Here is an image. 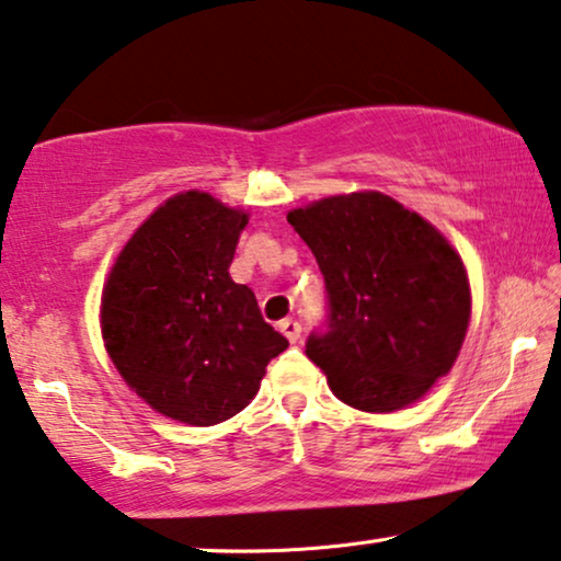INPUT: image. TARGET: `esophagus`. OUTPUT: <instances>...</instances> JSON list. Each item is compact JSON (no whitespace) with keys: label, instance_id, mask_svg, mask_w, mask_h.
<instances>
[{"label":"esophagus","instance_id":"1","mask_svg":"<svg viewBox=\"0 0 561 561\" xmlns=\"http://www.w3.org/2000/svg\"><path fill=\"white\" fill-rule=\"evenodd\" d=\"M279 331H282V333H285V339H287L289 343H297V341H300L302 325H300V323H297V320H295V318H285V320H282V323H279Z\"/></svg>","mask_w":561,"mask_h":561}]
</instances>
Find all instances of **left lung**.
I'll return each instance as SVG.
<instances>
[{
  "label": "left lung",
  "mask_w": 561,
  "mask_h": 561,
  "mask_svg": "<svg viewBox=\"0 0 561 561\" xmlns=\"http://www.w3.org/2000/svg\"><path fill=\"white\" fill-rule=\"evenodd\" d=\"M325 279V325L305 354L351 408L392 413L454 367L469 325L459 253L379 192L339 194L287 215Z\"/></svg>",
  "instance_id": "left-lung-1"
}]
</instances>
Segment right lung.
I'll list each match as a JSON object with an SVG mask.
<instances>
[{"instance_id": "add662e5", "label": "right lung", "mask_w": 561, "mask_h": 561, "mask_svg": "<svg viewBox=\"0 0 561 561\" xmlns=\"http://www.w3.org/2000/svg\"><path fill=\"white\" fill-rule=\"evenodd\" d=\"M245 222L210 194H176L136 230L104 287L112 364L174 421L215 425L241 413L289 346L228 274Z\"/></svg>"}]
</instances>
